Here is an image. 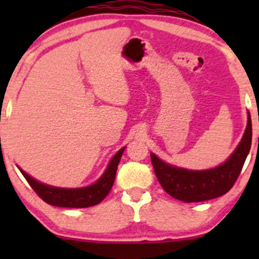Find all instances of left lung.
<instances>
[{
  "label": "left lung",
  "mask_w": 259,
  "mask_h": 259,
  "mask_svg": "<svg viewBox=\"0 0 259 259\" xmlns=\"http://www.w3.org/2000/svg\"><path fill=\"white\" fill-rule=\"evenodd\" d=\"M252 142V123L248 113L247 126L241 142L234 153L217 168L207 170H187L169 165L151 153L157 179L165 192L186 203L202 202L225 195L237 180Z\"/></svg>",
  "instance_id": "obj_1"
}]
</instances>
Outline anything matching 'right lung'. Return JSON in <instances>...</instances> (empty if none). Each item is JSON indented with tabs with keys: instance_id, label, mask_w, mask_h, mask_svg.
Returning <instances> with one entry per match:
<instances>
[{
	"instance_id": "1",
	"label": "right lung",
	"mask_w": 259,
	"mask_h": 259,
	"mask_svg": "<svg viewBox=\"0 0 259 259\" xmlns=\"http://www.w3.org/2000/svg\"><path fill=\"white\" fill-rule=\"evenodd\" d=\"M124 150H125V147H123L114 154L105 173L96 183L90 186L79 187V189H62V187L45 185V184L35 180L30 175L26 174L20 168L19 170L29 183V185L32 187V190L38 195V197H41V200H44L46 203L56 207L86 208L99 204L111 191L115 179L118 164H119Z\"/></svg>"
}]
</instances>
